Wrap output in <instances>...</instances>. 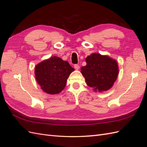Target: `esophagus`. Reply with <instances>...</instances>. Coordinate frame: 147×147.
I'll return each mask as SVG.
<instances>
[{"label": "esophagus", "instance_id": "34e87169", "mask_svg": "<svg viewBox=\"0 0 147 147\" xmlns=\"http://www.w3.org/2000/svg\"><path fill=\"white\" fill-rule=\"evenodd\" d=\"M74 67H75V69H76V70H78L80 69V66L78 64H75L74 65Z\"/></svg>", "mask_w": 147, "mask_h": 147}]
</instances>
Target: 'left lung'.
<instances>
[{"label": "left lung", "mask_w": 147, "mask_h": 147, "mask_svg": "<svg viewBox=\"0 0 147 147\" xmlns=\"http://www.w3.org/2000/svg\"><path fill=\"white\" fill-rule=\"evenodd\" d=\"M86 65L81 68L85 82L94 91L102 92L112 88L117 79L119 69L116 60L107 55L94 53L85 59Z\"/></svg>", "instance_id": "obj_1"}]
</instances>
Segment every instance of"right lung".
Wrapping results in <instances>:
<instances>
[{"label": "right lung", "instance_id": "right-lung-1", "mask_svg": "<svg viewBox=\"0 0 147 147\" xmlns=\"http://www.w3.org/2000/svg\"><path fill=\"white\" fill-rule=\"evenodd\" d=\"M74 70L67 61L53 56L36 65L35 75L44 92L49 94H57L64 90L67 80Z\"/></svg>", "mask_w": 147, "mask_h": 147}]
</instances>
